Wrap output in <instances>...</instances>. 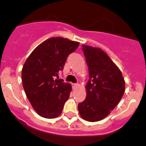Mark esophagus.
<instances>
[{"label":"esophagus","mask_w":146,"mask_h":146,"mask_svg":"<svg viewBox=\"0 0 146 146\" xmlns=\"http://www.w3.org/2000/svg\"><path fill=\"white\" fill-rule=\"evenodd\" d=\"M72 86L73 89H75V88L78 86V84H72Z\"/></svg>","instance_id":"1"}]
</instances>
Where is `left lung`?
Segmentation results:
<instances>
[{
	"label": "left lung",
	"mask_w": 146,
	"mask_h": 146,
	"mask_svg": "<svg viewBox=\"0 0 146 146\" xmlns=\"http://www.w3.org/2000/svg\"><path fill=\"white\" fill-rule=\"evenodd\" d=\"M89 71L86 97L78 105L81 117L88 121L106 117L124 95L125 82L119 69L100 48L82 45Z\"/></svg>",
	"instance_id": "obj_1"
}]
</instances>
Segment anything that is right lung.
<instances>
[{
    "instance_id": "add662e5",
    "label": "right lung",
    "mask_w": 146,
    "mask_h": 146,
    "mask_svg": "<svg viewBox=\"0 0 146 146\" xmlns=\"http://www.w3.org/2000/svg\"><path fill=\"white\" fill-rule=\"evenodd\" d=\"M79 45L67 38L52 37L40 43L27 59L22 70V85L40 116L55 118L62 112L72 86L58 76L67 57Z\"/></svg>"
}]
</instances>
